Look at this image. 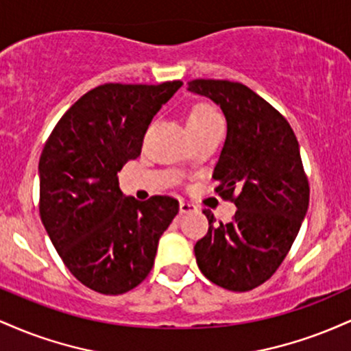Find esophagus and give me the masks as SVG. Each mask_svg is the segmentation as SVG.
I'll use <instances>...</instances> for the list:
<instances>
[{"mask_svg":"<svg viewBox=\"0 0 351 351\" xmlns=\"http://www.w3.org/2000/svg\"><path fill=\"white\" fill-rule=\"evenodd\" d=\"M196 209H198V208H196L193 203H189V201H180V213H181V215L193 213V211H196Z\"/></svg>","mask_w":351,"mask_h":351,"instance_id":"obj_1","label":"esophagus"}]
</instances>
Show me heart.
<instances>
[{"label":"heart","mask_w":351,"mask_h":351,"mask_svg":"<svg viewBox=\"0 0 351 351\" xmlns=\"http://www.w3.org/2000/svg\"><path fill=\"white\" fill-rule=\"evenodd\" d=\"M217 125H223V117L209 104H198L189 110L188 127L193 135H198L201 132L217 127Z\"/></svg>","instance_id":"obj_1"}]
</instances>
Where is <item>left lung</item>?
Segmentation results:
<instances>
[{"label": "left lung", "mask_w": 351, "mask_h": 351, "mask_svg": "<svg viewBox=\"0 0 351 351\" xmlns=\"http://www.w3.org/2000/svg\"><path fill=\"white\" fill-rule=\"evenodd\" d=\"M188 90L224 112L228 135L213 178L215 191L236 204L231 223L209 209L206 236L195 245L199 271L234 292L259 287L291 251L308 208L310 186L291 123L241 82L195 79Z\"/></svg>", "instance_id": "left-lung-1"}]
</instances>
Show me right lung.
<instances>
[{
    "mask_svg": "<svg viewBox=\"0 0 351 351\" xmlns=\"http://www.w3.org/2000/svg\"><path fill=\"white\" fill-rule=\"evenodd\" d=\"M183 86L108 82L66 112L39 158V215L80 284L120 295L147 279L158 239L178 215L171 196L125 198L117 173L142 153L156 112Z\"/></svg>",
    "mask_w": 351,
    "mask_h": 351,
    "instance_id": "right-lung-1",
    "label": "right lung"
}]
</instances>
